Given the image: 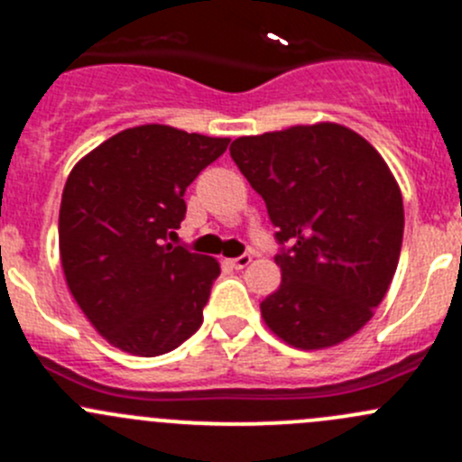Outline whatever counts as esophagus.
I'll list each match as a JSON object with an SVG mask.
<instances>
[{
    "mask_svg": "<svg viewBox=\"0 0 462 462\" xmlns=\"http://www.w3.org/2000/svg\"><path fill=\"white\" fill-rule=\"evenodd\" d=\"M249 263H252V256H249V254H243V256L238 258H231V265H234L236 270H243V267H247Z\"/></svg>",
    "mask_w": 462,
    "mask_h": 462,
    "instance_id": "34e87169",
    "label": "esophagus"
}]
</instances>
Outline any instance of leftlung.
Instances as JSON below:
<instances>
[{"mask_svg": "<svg viewBox=\"0 0 462 462\" xmlns=\"http://www.w3.org/2000/svg\"><path fill=\"white\" fill-rule=\"evenodd\" d=\"M228 152L281 245V285L261 304L267 327L300 349L354 336L383 301L402 252V190L381 153L333 122L243 135Z\"/></svg>", "mask_w": 462, "mask_h": 462, "instance_id": "left-lung-1", "label": "left lung"}]
</instances>
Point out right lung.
<instances>
[{"mask_svg": "<svg viewBox=\"0 0 462 462\" xmlns=\"http://www.w3.org/2000/svg\"><path fill=\"white\" fill-rule=\"evenodd\" d=\"M228 143L143 125L108 138L69 172L59 215L65 281L117 349L168 354L204 322L219 263L168 238L186 217V188Z\"/></svg>", "mask_w": 462, "mask_h": 462, "instance_id": "right-lung-1", "label": "right lung"}]
</instances>
